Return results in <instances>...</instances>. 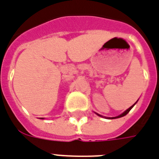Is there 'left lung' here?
Segmentation results:
<instances>
[{"mask_svg":"<svg viewBox=\"0 0 159 159\" xmlns=\"http://www.w3.org/2000/svg\"><path fill=\"white\" fill-rule=\"evenodd\" d=\"M136 102H135V103L133 104V106H131L130 107H129V108L128 109H127V110H126L125 112H123V113H122V114H120V115H118V116H117V117H108V118H111V119H114V118H119V117H124V116H125V115H127L128 113V112H129V111H130L131 109L133 108V107L134 106V105H135V104H136ZM97 114L98 115V116H100V117H102V116H101V115H99L98 113H97Z\"/></svg>","mask_w":159,"mask_h":159,"instance_id":"1","label":"left lung"}]
</instances>
